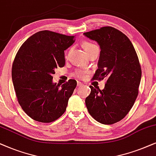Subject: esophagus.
<instances>
[{"instance_id": "obj_1", "label": "esophagus", "mask_w": 156, "mask_h": 156, "mask_svg": "<svg viewBox=\"0 0 156 156\" xmlns=\"http://www.w3.org/2000/svg\"><path fill=\"white\" fill-rule=\"evenodd\" d=\"M83 83H81V82H80V81H78V86H83Z\"/></svg>"}]
</instances>
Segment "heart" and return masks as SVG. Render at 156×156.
Listing matches in <instances>:
<instances>
[{
    "label": "heart",
    "instance_id": "heart-1",
    "mask_svg": "<svg viewBox=\"0 0 156 156\" xmlns=\"http://www.w3.org/2000/svg\"><path fill=\"white\" fill-rule=\"evenodd\" d=\"M82 46L85 52L87 53V52L90 51L91 48H93V47L97 46V45H95V44H93V43H90V42H83L82 44ZM83 73L84 72L83 71V70H78V71L76 72V76L78 77H82L83 74Z\"/></svg>",
    "mask_w": 156,
    "mask_h": 156
}]
</instances>
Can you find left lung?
<instances>
[{
  "label": "left lung",
  "mask_w": 156,
  "mask_h": 156,
  "mask_svg": "<svg viewBox=\"0 0 156 156\" xmlns=\"http://www.w3.org/2000/svg\"><path fill=\"white\" fill-rule=\"evenodd\" d=\"M83 35L96 41L101 48L98 68L93 78H107L103 90L90 86L86 107L99 123H117L128 113L138 96L141 79L138 55L129 38L113 27H103Z\"/></svg>",
  "instance_id": "8db88e82"
}]
</instances>
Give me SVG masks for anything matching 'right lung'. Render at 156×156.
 <instances>
[{"label":"right lung","mask_w":156,"mask_h":156,"mask_svg":"<svg viewBox=\"0 0 156 156\" xmlns=\"http://www.w3.org/2000/svg\"><path fill=\"white\" fill-rule=\"evenodd\" d=\"M74 36L42 30L27 39L16 54L12 80L18 103L25 113L41 123H51L64 113L77 82H53L55 69L65 65L64 51Z\"/></svg>","instance_id":"add662e5"}]
</instances>
